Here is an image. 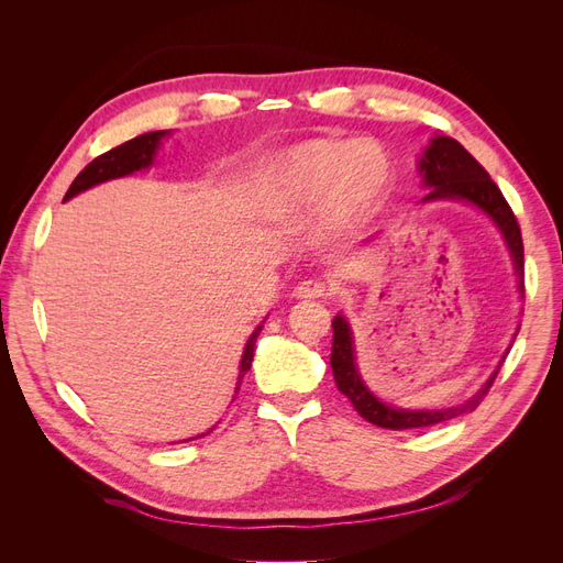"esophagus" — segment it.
<instances>
[{
    "mask_svg": "<svg viewBox=\"0 0 563 563\" xmlns=\"http://www.w3.org/2000/svg\"><path fill=\"white\" fill-rule=\"evenodd\" d=\"M294 296H296V298H302V300L327 298V296H331V288H329L327 284H323V282L305 279V282H300V284L294 288Z\"/></svg>",
    "mask_w": 563,
    "mask_h": 563,
    "instance_id": "1",
    "label": "esophagus"
}]
</instances>
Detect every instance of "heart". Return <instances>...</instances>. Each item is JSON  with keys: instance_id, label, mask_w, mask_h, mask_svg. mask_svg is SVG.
<instances>
[{"instance_id": "obj_1", "label": "heart", "mask_w": 563, "mask_h": 563, "mask_svg": "<svg viewBox=\"0 0 563 563\" xmlns=\"http://www.w3.org/2000/svg\"><path fill=\"white\" fill-rule=\"evenodd\" d=\"M391 183L395 166L380 143L319 139L272 159L261 180V203L282 223H298L323 209V223L340 232L364 223Z\"/></svg>"}]
</instances>
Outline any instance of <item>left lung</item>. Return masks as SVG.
<instances>
[{"mask_svg": "<svg viewBox=\"0 0 563 563\" xmlns=\"http://www.w3.org/2000/svg\"><path fill=\"white\" fill-rule=\"evenodd\" d=\"M420 176L424 187H430V195L422 201H437V199H463L479 207L493 223H496L505 236L509 255L515 261L519 291L523 298V242H521V228L517 218L509 209L507 199L503 197L500 187L490 180L486 168L476 162L470 152L449 135H437L430 141V147H424L422 157L418 162ZM331 368L338 389L352 401L356 413L366 418L368 422L378 424L385 430H420L432 428V424L446 422L463 413H472L482 399L488 395V389L496 380L500 366L496 373L484 383V387L470 397L465 404L453 408H437V411H408V408H395L383 404L368 387L364 385L360 371L354 364V345H352V331L345 317L333 319V350H331Z\"/></svg>", "mask_w": 563, "mask_h": 563, "instance_id": "1", "label": "left lung"}]
</instances>
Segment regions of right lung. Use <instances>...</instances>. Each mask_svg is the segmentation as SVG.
Returning <instances> with one entry per match:
<instances>
[{
	"instance_id": "add662e5",
	"label": "right lung",
	"mask_w": 563,
	"mask_h": 563,
	"mask_svg": "<svg viewBox=\"0 0 563 563\" xmlns=\"http://www.w3.org/2000/svg\"><path fill=\"white\" fill-rule=\"evenodd\" d=\"M164 135H166V131H150V133H143V135H135V139L112 147L110 152H106V155L96 157L91 164L84 166V172H79V176L73 180L70 190L65 192V199H70V197H75L84 190H89V187H93L98 183L122 178V176H129L133 172H141V168H147L152 164V159H155L159 141L164 139ZM261 329H263V323L251 333L249 343L244 347L242 366H240V385H242L244 373L251 368L255 338H258ZM236 389H240V387H236ZM199 437H203V434H199ZM199 437H192V439H199ZM187 441H190V439H187Z\"/></svg>"
}]
</instances>
